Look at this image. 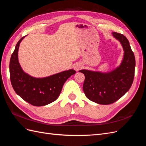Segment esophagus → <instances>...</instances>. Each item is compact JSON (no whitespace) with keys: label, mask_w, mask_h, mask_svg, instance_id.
<instances>
[{"label":"esophagus","mask_w":146,"mask_h":146,"mask_svg":"<svg viewBox=\"0 0 146 146\" xmlns=\"http://www.w3.org/2000/svg\"><path fill=\"white\" fill-rule=\"evenodd\" d=\"M80 66H79V65H77L74 67L75 70H78L79 69H80Z\"/></svg>","instance_id":"obj_1"}]
</instances>
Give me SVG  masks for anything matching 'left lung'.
Segmentation results:
<instances>
[{
	"label": "left lung",
	"mask_w": 146,
	"mask_h": 146,
	"mask_svg": "<svg viewBox=\"0 0 146 146\" xmlns=\"http://www.w3.org/2000/svg\"><path fill=\"white\" fill-rule=\"evenodd\" d=\"M112 33L121 42L124 50L120 66L109 73L79 70L85 77L84 93L88 99L99 104H111L122 98L129 90L135 76V58L129 40L122 34Z\"/></svg>",
	"instance_id": "8db88e82"
}]
</instances>
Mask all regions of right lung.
<instances>
[{
	"label": "right lung",
	"instance_id": "obj_1",
	"mask_svg": "<svg viewBox=\"0 0 146 146\" xmlns=\"http://www.w3.org/2000/svg\"><path fill=\"white\" fill-rule=\"evenodd\" d=\"M17 42L10 61V77L16 93L30 104L36 107L44 106L55 101L60 94L65 82L76 70L70 69L53 76L38 78L30 76L21 69L18 61L19 44Z\"/></svg>",
	"mask_w": 146,
	"mask_h": 146
}]
</instances>
